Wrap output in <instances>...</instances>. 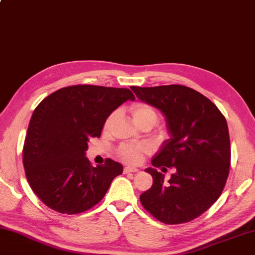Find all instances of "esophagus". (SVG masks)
Returning <instances> with one entry per match:
<instances>
[{"instance_id":"1","label":"esophagus","mask_w":255,"mask_h":255,"mask_svg":"<svg viewBox=\"0 0 255 255\" xmlns=\"http://www.w3.org/2000/svg\"><path fill=\"white\" fill-rule=\"evenodd\" d=\"M139 170L136 167H132V166H125L124 167V173H130V172H132V173H134V172H138Z\"/></svg>"}]
</instances>
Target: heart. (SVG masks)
Returning a JSON list of instances; mask_svg holds the SVG:
<instances>
[{
	"label": "heart",
	"instance_id": "heart-1",
	"mask_svg": "<svg viewBox=\"0 0 255 255\" xmlns=\"http://www.w3.org/2000/svg\"><path fill=\"white\" fill-rule=\"evenodd\" d=\"M131 113L133 116V120L136 124L143 121H150L152 123H156L157 121V112L148 104L138 103L134 104L131 107ZM115 115L112 114L111 116L106 120L105 122V130L111 128V125L114 121ZM149 151V146L146 143H133V142H123L121 143L116 149V155L127 163L131 164H138L142 160L143 156Z\"/></svg>",
	"mask_w": 255,
	"mask_h": 255
}]
</instances>
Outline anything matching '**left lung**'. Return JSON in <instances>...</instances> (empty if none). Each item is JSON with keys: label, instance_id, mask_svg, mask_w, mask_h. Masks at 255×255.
I'll return each instance as SVG.
<instances>
[{"label": "left lung", "instance_id": "1", "mask_svg": "<svg viewBox=\"0 0 255 255\" xmlns=\"http://www.w3.org/2000/svg\"><path fill=\"white\" fill-rule=\"evenodd\" d=\"M131 89L166 116L171 138L154 156L152 166L175 168L168 182L156 168H146L152 186L140 195L141 204L165 225L194 220L220 197L228 178L232 150L225 116L205 96L185 85Z\"/></svg>", "mask_w": 255, "mask_h": 255}]
</instances>
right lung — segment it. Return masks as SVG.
Returning a JSON list of instances; mask_svg holds the SVG:
<instances>
[{"mask_svg": "<svg viewBox=\"0 0 255 255\" xmlns=\"http://www.w3.org/2000/svg\"><path fill=\"white\" fill-rule=\"evenodd\" d=\"M131 90L100 85H72L44 98L30 119L22 163L30 188L51 210L77 214L98 204L123 166L111 158L92 166L88 142L100 138L107 117L127 100Z\"/></svg>", "mask_w": 255, "mask_h": 255, "instance_id": "obj_1", "label": "right lung"}]
</instances>
